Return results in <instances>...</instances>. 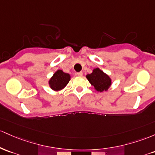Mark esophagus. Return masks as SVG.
I'll return each instance as SVG.
<instances>
[{"label":"esophagus","mask_w":155,"mask_h":155,"mask_svg":"<svg viewBox=\"0 0 155 155\" xmlns=\"http://www.w3.org/2000/svg\"><path fill=\"white\" fill-rule=\"evenodd\" d=\"M77 74H78V76H79V77H81V76H83V72H78Z\"/></svg>","instance_id":"34e87169"}]
</instances>
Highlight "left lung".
Masks as SVG:
<instances>
[{
	"label": "left lung",
	"mask_w": 155,
	"mask_h": 155,
	"mask_svg": "<svg viewBox=\"0 0 155 155\" xmlns=\"http://www.w3.org/2000/svg\"><path fill=\"white\" fill-rule=\"evenodd\" d=\"M86 77L95 91L98 92L107 91L112 84L110 76L100 68L94 69L91 74H88Z\"/></svg>",
	"instance_id": "1"
}]
</instances>
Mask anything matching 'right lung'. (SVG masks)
<instances>
[{
  "mask_svg": "<svg viewBox=\"0 0 155 155\" xmlns=\"http://www.w3.org/2000/svg\"><path fill=\"white\" fill-rule=\"evenodd\" d=\"M70 79L71 75L69 73H65L61 69H58L50 78L48 83L52 90L59 91L67 86Z\"/></svg>",
  "mask_w": 155,
  "mask_h": 155,
  "instance_id": "right-lung-1",
  "label": "right lung"
}]
</instances>
